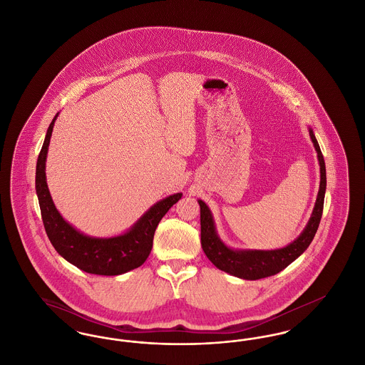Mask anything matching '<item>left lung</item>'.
I'll return each instance as SVG.
<instances>
[{
  "label": "left lung",
  "instance_id": "obj_1",
  "mask_svg": "<svg viewBox=\"0 0 365 365\" xmlns=\"http://www.w3.org/2000/svg\"><path fill=\"white\" fill-rule=\"evenodd\" d=\"M309 135L317 152V160L320 164V187L308 225L299 234V237L286 247L275 250H234L227 247L216 232L213 216L208 205L204 201L198 200L201 208V246L215 267L237 278L257 280L278 274L308 249L317 231V227L320 225L327 186L324 157L322 155L312 128H309Z\"/></svg>",
  "mask_w": 365,
  "mask_h": 365
}]
</instances>
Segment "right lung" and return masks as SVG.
I'll return each mask as SVG.
<instances>
[{"mask_svg":"<svg viewBox=\"0 0 365 365\" xmlns=\"http://www.w3.org/2000/svg\"><path fill=\"white\" fill-rule=\"evenodd\" d=\"M57 115L48 128L36 161L35 174V190L48 238L61 257L87 274L115 277L138 268L150 255L155 231L160 220L182 198V192H176L158 201L122 235L93 238L75 230L54 207L46 185V155Z\"/></svg>","mask_w":365,"mask_h":365,"instance_id":"add662e5","label":"right lung"}]
</instances>
